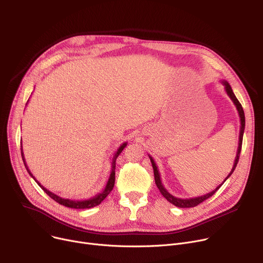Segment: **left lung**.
Returning <instances> with one entry per match:
<instances>
[{
    "label": "left lung",
    "mask_w": 263,
    "mask_h": 263,
    "mask_svg": "<svg viewBox=\"0 0 263 263\" xmlns=\"http://www.w3.org/2000/svg\"><path fill=\"white\" fill-rule=\"evenodd\" d=\"M220 83L224 85L225 87V91L226 93L229 96V98L231 99V101L233 102V104L236 105L237 107V110L239 113V117H240V135H239V146H238V150H237V156H236V159H234V162H233V165H232V168L230 171V173L228 174V176L225 178V180L220 183L216 189H214L212 192L208 193V194L205 195H202V196H198V197H194V198H185V199H182V198H178V197H175L174 195H172L171 193H168V191L164 187V185L162 184V181H161V177H160V173H159V170H158V166L157 164L154 160V158L151 157L150 155L149 156V159L151 161V164H153V168H154V174H155V181H156V184L159 189V191L161 192V194L166 198L171 203H173L174 205L178 206V208H193V206H196L197 204H199L200 202L204 201L205 199L210 198L213 194H215V192L223 185V183L227 180V179L231 176V174L233 173L234 168L237 167V164L239 162V158H240V153H241V149H242V141H243V134H244V129H245V115H244V110H243V107L241 105V103L239 102V100L237 99L236 95L233 93L232 91V88L231 86L229 85V83L225 80H222L220 81Z\"/></svg>",
    "instance_id": "1"
}]
</instances>
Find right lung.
Segmentation results:
<instances>
[{
	"mask_svg": "<svg viewBox=\"0 0 263 263\" xmlns=\"http://www.w3.org/2000/svg\"><path fill=\"white\" fill-rule=\"evenodd\" d=\"M27 102H29V101H27ZM126 146H127V142L121 144L120 147L117 149V151L115 153L114 157H113V160H112V170H110V174H109L108 180H107V182H106V185H105L104 190H103L101 193H98V194H97V195L92 196L91 198L84 199V200H72V199H69V198H63V197H60V196L57 195V194H54V193L50 192L49 190H47L44 185H41L40 182H38V181L36 180V178L33 176V174L31 173V171L29 170V167H27L25 159H24L23 150H22V145H21V156H22V160H23V163H24V165H25V168H26L27 173L30 174V176L37 182V184H38L41 189H43L52 199H54L55 201L59 202L60 204H63V205H65V206H68V208H72V209H89V208H92V206H96V205L100 204L101 201L109 194L110 191L113 190L114 184H115L116 159H117V157L121 154V151L124 149V147H126Z\"/></svg>",
	"mask_w": 263,
	"mask_h": 263,
	"instance_id": "right-lung-1",
	"label": "right lung"
}]
</instances>
